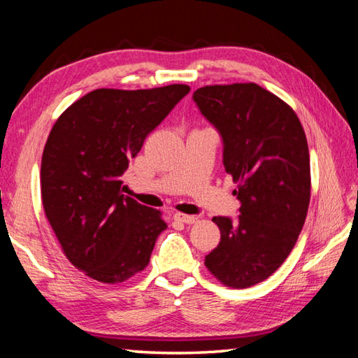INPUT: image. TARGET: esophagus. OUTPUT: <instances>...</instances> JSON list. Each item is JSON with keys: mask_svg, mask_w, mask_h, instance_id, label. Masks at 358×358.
Returning a JSON list of instances; mask_svg holds the SVG:
<instances>
[{"mask_svg": "<svg viewBox=\"0 0 358 358\" xmlns=\"http://www.w3.org/2000/svg\"><path fill=\"white\" fill-rule=\"evenodd\" d=\"M173 220L177 222H183V224H194L197 221L196 216H189V215H183V213H175Z\"/></svg>", "mask_w": 358, "mask_h": 358, "instance_id": "obj_1", "label": "esophagus"}]
</instances>
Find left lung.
<instances>
[{"label": "left lung", "mask_w": 358, "mask_h": 358, "mask_svg": "<svg viewBox=\"0 0 358 358\" xmlns=\"http://www.w3.org/2000/svg\"><path fill=\"white\" fill-rule=\"evenodd\" d=\"M192 99L222 138V164L232 175L238 217L215 216L221 241L205 265L222 284L245 289L280 268L306 220L310 151L299 117L256 83L211 85Z\"/></svg>", "instance_id": "left-lung-1"}]
</instances>
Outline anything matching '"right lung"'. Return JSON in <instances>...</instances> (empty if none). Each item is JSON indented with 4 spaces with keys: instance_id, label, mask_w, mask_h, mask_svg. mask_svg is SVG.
<instances>
[{
    "instance_id": "add662e5",
    "label": "right lung",
    "mask_w": 358,
    "mask_h": 358,
    "mask_svg": "<svg viewBox=\"0 0 358 358\" xmlns=\"http://www.w3.org/2000/svg\"><path fill=\"white\" fill-rule=\"evenodd\" d=\"M189 90L99 88L53 124L42 153V205L66 257L96 281L117 284L142 271L167 229L159 211L121 192L120 177Z\"/></svg>"
}]
</instances>
